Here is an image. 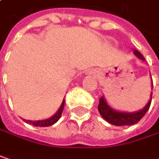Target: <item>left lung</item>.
<instances>
[{"mask_svg": "<svg viewBox=\"0 0 159 159\" xmlns=\"http://www.w3.org/2000/svg\"><path fill=\"white\" fill-rule=\"evenodd\" d=\"M134 53L140 58L141 60H144L143 55L137 51L134 50ZM153 85V83H152ZM152 99V97H151ZM151 99L149 100V102L146 104V106L143 108L142 111H138V112H134V113H126V112H118V111H113L108 106V104L106 103L105 99L103 97L100 98L99 99V104H98V111L100 113V115L110 123L116 125V126H124V125H133L134 123H137L143 116L146 113V111H148L150 104H151Z\"/></svg>", "mask_w": 159, "mask_h": 159, "instance_id": "obj_1", "label": "left lung"}]
</instances>
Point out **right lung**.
Segmentation results:
<instances>
[{"instance_id": "add662e5", "label": "right lung", "mask_w": 159, "mask_h": 159, "mask_svg": "<svg viewBox=\"0 0 159 159\" xmlns=\"http://www.w3.org/2000/svg\"><path fill=\"white\" fill-rule=\"evenodd\" d=\"M63 107H64V100H63L61 108L59 109L58 112L55 115H53L51 118L48 119V120H24L26 123L32 124L34 126H38V127H48V126H50V125H52V124H54L55 122L58 121V120L61 116V113H62V111H63Z\"/></svg>"}]
</instances>
